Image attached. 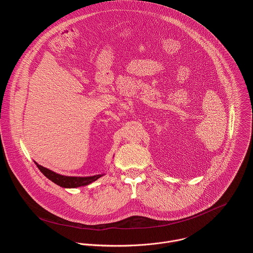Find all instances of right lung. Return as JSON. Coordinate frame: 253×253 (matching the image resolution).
<instances>
[{
  "label": "right lung",
  "mask_w": 253,
  "mask_h": 253,
  "mask_svg": "<svg viewBox=\"0 0 253 253\" xmlns=\"http://www.w3.org/2000/svg\"><path fill=\"white\" fill-rule=\"evenodd\" d=\"M35 164L37 165L38 169L41 170V172L49 180H52L56 184L65 187V188H76L80 186H84L92 181H95L98 179L100 176H103L104 174H96V175H91V176H67V175H62L59 174L53 170H50L48 169H45L40 165H38L36 162Z\"/></svg>",
  "instance_id": "1"
}]
</instances>
